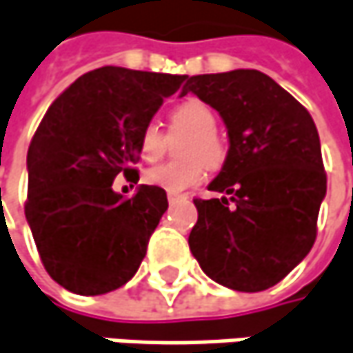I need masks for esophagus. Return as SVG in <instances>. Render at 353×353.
Masks as SVG:
<instances>
[{"label":"esophagus","instance_id":"esophagus-1","mask_svg":"<svg viewBox=\"0 0 353 353\" xmlns=\"http://www.w3.org/2000/svg\"><path fill=\"white\" fill-rule=\"evenodd\" d=\"M167 199H168V203L174 204V203H176V201H179V199H183V194H174V192H168Z\"/></svg>","mask_w":353,"mask_h":353}]
</instances>
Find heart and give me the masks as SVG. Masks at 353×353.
<instances>
[{
	"label": "heart",
	"mask_w": 353,
	"mask_h": 353,
	"mask_svg": "<svg viewBox=\"0 0 353 353\" xmlns=\"http://www.w3.org/2000/svg\"><path fill=\"white\" fill-rule=\"evenodd\" d=\"M216 113L201 99H185L170 111V129L186 132L181 143V161L149 168L143 181L167 192H183L204 179L206 167L219 168L226 159V145L216 131ZM167 150V139L154 121L139 134V152L145 161H159Z\"/></svg>",
	"instance_id": "1"
}]
</instances>
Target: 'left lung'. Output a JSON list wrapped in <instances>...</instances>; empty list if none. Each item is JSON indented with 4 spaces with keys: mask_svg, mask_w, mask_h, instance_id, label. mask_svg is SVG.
I'll return each mask as SVG.
<instances>
[{
    "mask_svg": "<svg viewBox=\"0 0 353 353\" xmlns=\"http://www.w3.org/2000/svg\"><path fill=\"white\" fill-rule=\"evenodd\" d=\"M186 93L221 113L230 139L224 167L208 186L224 196L194 199L190 252L222 286L266 290L316 240L326 196L318 129L304 105L256 69L188 77Z\"/></svg>",
    "mask_w": 353,
    "mask_h": 353,
    "instance_id": "left-lung-1",
    "label": "left lung"
}]
</instances>
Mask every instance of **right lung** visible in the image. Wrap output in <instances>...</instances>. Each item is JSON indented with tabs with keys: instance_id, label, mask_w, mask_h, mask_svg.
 <instances>
[{
	"instance_id": "add662e5",
	"label": "right lung",
	"mask_w": 353,
	"mask_h": 353,
	"mask_svg": "<svg viewBox=\"0 0 353 353\" xmlns=\"http://www.w3.org/2000/svg\"><path fill=\"white\" fill-rule=\"evenodd\" d=\"M186 75L101 67L51 103L27 150L26 219L47 274L65 290L97 296L131 280L168 208L167 192L137 185L139 134Z\"/></svg>"
}]
</instances>
